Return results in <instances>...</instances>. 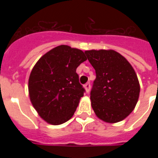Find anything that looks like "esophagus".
<instances>
[{
	"label": "esophagus",
	"mask_w": 158,
	"mask_h": 158,
	"mask_svg": "<svg viewBox=\"0 0 158 158\" xmlns=\"http://www.w3.org/2000/svg\"><path fill=\"white\" fill-rule=\"evenodd\" d=\"M84 89H85L86 93H89V90H90V84H89V83H87L86 84H84Z\"/></svg>",
	"instance_id": "1"
}]
</instances>
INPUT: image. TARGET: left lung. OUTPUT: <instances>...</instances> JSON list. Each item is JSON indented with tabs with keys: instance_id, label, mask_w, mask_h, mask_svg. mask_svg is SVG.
<instances>
[{
	"instance_id": "1",
	"label": "left lung",
	"mask_w": 158,
	"mask_h": 158,
	"mask_svg": "<svg viewBox=\"0 0 158 158\" xmlns=\"http://www.w3.org/2000/svg\"><path fill=\"white\" fill-rule=\"evenodd\" d=\"M96 71L91 106L100 120L117 123L135 109L140 93L137 74L130 63L114 50L84 52Z\"/></svg>"
}]
</instances>
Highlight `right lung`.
Returning <instances> with one entry per match:
<instances>
[{
  "label": "right lung",
  "mask_w": 158,
  "mask_h": 158,
  "mask_svg": "<svg viewBox=\"0 0 158 158\" xmlns=\"http://www.w3.org/2000/svg\"><path fill=\"white\" fill-rule=\"evenodd\" d=\"M87 60L83 51L60 45L38 60L29 75L31 103L43 120L54 125L66 122L84 96L77 67Z\"/></svg>",
  "instance_id": "obj_1"
}]
</instances>
